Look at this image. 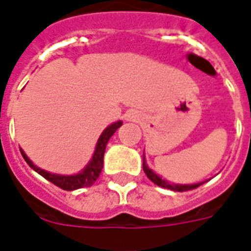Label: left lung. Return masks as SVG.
I'll list each match as a JSON object with an SVG mask.
<instances>
[{"mask_svg": "<svg viewBox=\"0 0 251 251\" xmlns=\"http://www.w3.org/2000/svg\"><path fill=\"white\" fill-rule=\"evenodd\" d=\"M144 172L145 174L148 176L151 182H154L155 185H158L161 187H165V189H170V190H174V192H187V190H193V189H196L200 185H202L203 182L201 183H196V185H172V183H169L168 181H165L161 177H158L155 173H153L150 170L148 166H146V163H145V158H144Z\"/></svg>", "mask_w": 251, "mask_h": 251, "instance_id": "8db88e82", "label": "left lung"}]
</instances>
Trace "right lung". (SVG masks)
Wrapping results in <instances>:
<instances>
[{"mask_svg":"<svg viewBox=\"0 0 251 251\" xmlns=\"http://www.w3.org/2000/svg\"><path fill=\"white\" fill-rule=\"evenodd\" d=\"M122 125V121H118L116 124L110 125L107 129H105V131L102 133L100 140L97 142V146H96V151H94V155H93L92 161L89 162V165L85 168V170L75 176H55V174H50V173L42 170V169L37 168L34 163L31 162L30 159L27 158L26 154L24 153L21 150V154L24 159L26 161V163L30 166L33 170H36L38 174H41L42 177L46 178L48 181H50L51 183H54L55 186L61 187L64 190H68V192H72V190H75V189H81V187H88L92 186L93 183L96 182L101 174V170L103 168V154H105V149H106L107 141L110 140V137L116 130Z\"/></svg>","mask_w":251,"mask_h":251,"instance_id":"1","label":"right lung"}]
</instances>
